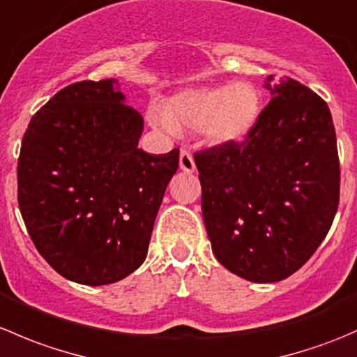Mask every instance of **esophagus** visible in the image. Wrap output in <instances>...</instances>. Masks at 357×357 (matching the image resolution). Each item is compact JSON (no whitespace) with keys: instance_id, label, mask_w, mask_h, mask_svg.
<instances>
[{"instance_id":"34e87169","label":"esophagus","mask_w":357,"mask_h":357,"mask_svg":"<svg viewBox=\"0 0 357 357\" xmlns=\"http://www.w3.org/2000/svg\"><path fill=\"white\" fill-rule=\"evenodd\" d=\"M179 167L185 172L195 171V160H193L192 153H190L188 150L181 149V152H179Z\"/></svg>"}]
</instances>
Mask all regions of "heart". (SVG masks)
Segmentation results:
<instances>
[{
	"label": "heart",
	"mask_w": 357,
	"mask_h": 357,
	"mask_svg": "<svg viewBox=\"0 0 357 357\" xmlns=\"http://www.w3.org/2000/svg\"><path fill=\"white\" fill-rule=\"evenodd\" d=\"M262 112V96L255 84H231L183 89L167 100L164 112L153 109L149 119L164 131H199L214 146H231L245 142Z\"/></svg>",
	"instance_id": "1"
}]
</instances>
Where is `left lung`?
I'll return each mask as SVG.
<instances>
[{
    "label": "left lung",
    "mask_w": 357,
    "mask_h": 357,
    "mask_svg": "<svg viewBox=\"0 0 357 357\" xmlns=\"http://www.w3.org/2000/svg\"><path fill=\"white\" fill-rule=\"evenodd\" d=\"M271 102L245 142L195 153L202 214L215 259L240 278L273 283L309 261L340 195L328 105L290 77L266 79Z\"/></svg>",
    "instance_id": "left-lung-1"
}]
</instances>
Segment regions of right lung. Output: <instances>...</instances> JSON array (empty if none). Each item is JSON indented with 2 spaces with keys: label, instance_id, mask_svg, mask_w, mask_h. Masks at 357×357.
<instances>
[{
  "label": "right lung",
  "instance_id": "obj_1",
  "mask_svg": "<svg viewBox=\"0 0 357 357\" xmlns=\"http://www.w3.org/2000/svg\"><path fill=\"white\" fill-rule=\"evenodd\" d=\"M117 79L56 93L29 122L20 149L19 207L39 254L81 285H109L143 264L179 150L138 149L139 112Z\"/></svg>",
  "mask_w": 357,
  "mask_h": 357
}]
</instances>
